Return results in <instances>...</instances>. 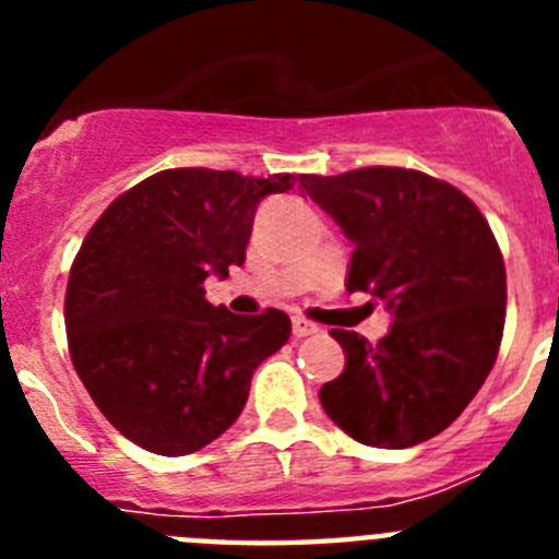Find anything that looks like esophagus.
<instances>
[{"mask_svg":"<svg viewBox=\"0 0 559 559\" xmlns=\"http://www.w3.org/2000/svg\"><path fill=\"white\" fill-rule=\"evenodd\" d=\"M290 328H294L296 338H305V335L319 333V328H316L313 322H308V319H302V316H294V319H290Z\"/></svg>","mask_w":559,"mask_h":559,"instance_id":"1","label":"esophagus"}]
</instances>
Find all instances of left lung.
<instances>
[{
    "label": "left lung",
    "mask_w": 559,
    "mask_h": 559,
    "mask_svg": "<svg viewBox=\"0 0 559 559\" xmlns=\"http://www.w3.org/2000/svg\"><path fill=\"white\" fill-rule=\"evenodd\" d=\"M299 185L355 246L347 290L383 299L378 344L330 330L347 364L324 383L328 417L372 448L445 431L496 364L507 271L490 224L464 192L406 167L302 176Z\"/></svg>",
    "instance_id": "8db88e82"
}]
</instances>
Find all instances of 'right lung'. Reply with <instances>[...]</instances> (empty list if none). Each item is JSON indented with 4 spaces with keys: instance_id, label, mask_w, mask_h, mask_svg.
Returning <instances> with one entry per match:
<instances>
[{
    "instance_id": "obj_1",
    "label": "right lung",
    "mask_w": 559,
    "mask_h": 559,
    "mask_svg": "<svg viewBox=\"0 0 559 559\" xmlns=\"http://www.w3.org/2000/svg\"><path fill=\"white\" fill-rule=\"evenodd\" d=\"M296 176L176 167L103 212L69 271V355L103 417L159 456H185L240 417L254 369L283 347L290 319L229 313L206 276L243 265L257 204Z\"/></svg>"
}]
</instances>
